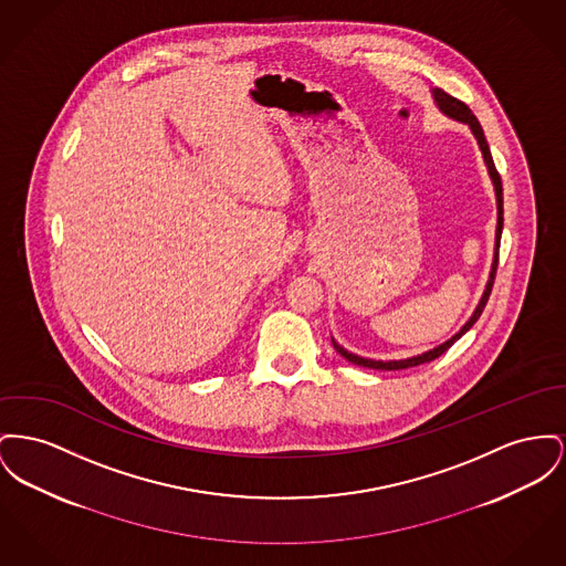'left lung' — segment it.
Masks as SVG:
<instances>
[{"label":"left lung","mask_w":566,"mask_h":566,"mask_svg":"<svg viewBox=\"0 0 566 566\" xmlns=\"http://www.w3.org/2000/svg\"><path fill=\"white\" fill-rule=\"evenodd\" d=\"M433 101L436 104L440 106V111L442 113H447L449 117H453V119H458V122H464L470 126V130L472 134L476 136V143H479V147H481V151H483V158H485V165H488V170H490V177H492V181H494V188H496V202H499V227H496V252H494V263H492V273H490V280H488V286H485V293H483V297L479 301V305H476V310H474V314L470 316V321L465 323L464 327L460 329V333H455L449 342H444V344H440L438 348H433L430 353H423V355H419V357H410V359H401V361H371V359H364V357H357V355H353V353H348V350H344L337 342H333V348L346 359V361H350V364H355V366H364L369 367V369H406V367H415L421 366V364H430L433 359H438L442 353H447L462 335H464L476 321H479V316L483 314V310H485V303L490 300V295H492V286H494V280H496V269H499V254H500V234H502V181H500L499 170H496V165H494V160H492V154H490V147H488V140H485V134H483V128H481V124H479V119L474 117V113L468 108V104H464L462 101H458V98H453L451 94H447L444 90H433Z\"/></svg>","instance_id":"left-lung-1"}]
</instances>
